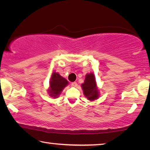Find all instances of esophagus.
<instances>
[{"instance_id":"esophagus-1","label":"esophagus","mask_w":150,"mask_h":150,"mask_svg":"<svg viewBox=\"0 0 150 150\" xmlns=\"http://www.w3.org/2000/svg\"><path fill=\"white\" fill-rule=\"evenodd\" d=\"M71 85L73 87H77V83L76 82H73V83H71Z\"/></svg>"}]
</instances>
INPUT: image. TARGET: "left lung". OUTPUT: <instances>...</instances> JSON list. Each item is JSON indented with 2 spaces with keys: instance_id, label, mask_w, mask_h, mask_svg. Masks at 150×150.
I'll use <instances>...</instances> for the list:
<instances>
[{
  "instance_id": "left-lung-1",
  "label": "left lung",
  "mask_w": 150,
  "mask_h": 150,
  "mask_svg": "<svg viewBox=\"0 0 150 150\" xmlns=\"http://www.w3.org/2000/svg\"><path fill=\"white\" fill-rule=\"evenodd\" d=\"M81 87H82L83 94L88 100L93 101L99 97V91L96 85V79L94 73H90L86 75L84 83L81 84Z\"/></svg>"
}]
</instances>
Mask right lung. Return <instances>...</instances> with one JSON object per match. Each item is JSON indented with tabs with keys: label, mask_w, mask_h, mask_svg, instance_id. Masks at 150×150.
Here are the masks:
<instances>
[{
	"label": "right lung",
	"mask_w": 150,
	"mask_h": 150,
	"mask_svg": "<svg viewBox=\"0 0 150 150\" xmlns=\"http://www.w3.org/2000/svg\"><path fill=\"white\" fill-rule=\"evenodd\" d=\"M67 85H68L67 80L62 77L58 73L54 72L50 81L49 89L47 90L49 95L54 98H57Z\"/></svg>",
	"instance_id": "right-lung-1"
}]
</instances>
